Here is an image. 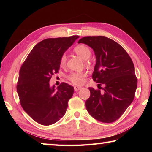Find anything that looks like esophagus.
Returning <instances> with one entry per match:
<instances>
[{
    "label": "esophagus",
    "instance_id": "esophagus-1",
    "mask_svg": "<svg viewBox=\"0 0 152 152\" xmlns=\"http://www.w3.org/2000/svg\"><path fill=\"white\" fill-rule=\"evenodd\" d=\"M81 88H82L81 87H78V86H74V91H78V90H80Z\"/></svg>",
    "mask_w": 152,
    "mask_h": 152
}]
</instances>
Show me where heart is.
Returning <instances> with one entry per match:
<instances>
[{"mask_svg": "<svg viewBox=\"0 0 152 152\" xmlns=\"http://www.w3.org/2000/svg\"><path fill=\"white\" fill-rule=\"evenodd\" d=\"M74 51L78 55V56L82 58L83 60H86L91 56V51L90 48L85 44H79L74 48ZM66 57L65 54L61 56L60 58L59 63L61 66H64L66 64ZM87 76L86 72H74L70 73L67 76L70 82H72L73 84L75 85H81L84 81V78Z\"/></svg>", "mask_w": 152, "mask_h": 152, "instance_id": "b5f03b06", "label": "heart"}]
</instances>
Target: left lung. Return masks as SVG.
<instances>
[{"label":"left lung","mask_w":152,"mask_h":152,"mask_svg":"<svg viewBox=\"0 0 152 152\" xmlns=\"http://www.w3.org/2000/svg\"><path fill=\"white\" fill-rule=\"evenodd\" d=\"M91 47L96 57L92 74L99 89L89 88L86 102L89 114L103 123H112L124 114L134 98L137 78L130 56L121 45L103 36L85 37L78 41ZM105 88L101 92L99 85Z\"/></svg>","instance_id":"left-lung-1"}]
</instances>
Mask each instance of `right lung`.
Listing matches in <instances>:
<instances>
[{
    "label": "right lung",
    "instance_id": "right-lung-1",
    "mask_svg": "<svg viewBox=\"0 0 152 152\" xmlns=\"http://www.w3.org/2000/svg\"><path fill=\"white\" fill-rule=\"evenodd\" d=\"M79 36L47 38L34 46L19 70L17 91L25 112L36 122L52 125L65 114L74 88L63 82L55 90L50 80L60 58Z\"/></svg>",
    "mask_w": 152,
    "mask_h": 152
}]
</instances>
